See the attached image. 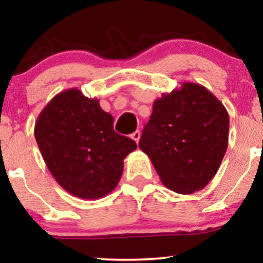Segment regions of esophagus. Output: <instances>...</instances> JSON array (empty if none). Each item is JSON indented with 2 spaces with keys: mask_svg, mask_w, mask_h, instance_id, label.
<instances>
[{
  "mask_svg": "<svg viewBox=\"0 0 263 263\" xmlns=\"http://www.w3.org/2000/svg\"><path fill=\"white\" fill-rule=\"evenodd\" d=\"M131 137H132V140L136 142V143H138V141H140V138H141V132L140 131H135L134 134L131 135Z\"/></svg>",
  "mask_w": 263,
  "mask_h": 263,
  "instance_id": "1",
  "label": "esophagus"
}]
</instances>
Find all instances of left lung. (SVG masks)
I'll return each mask as SVG.
<instances>
[{
    "instance_id": "left-lung-1",
    "label": "left lung",
    "mask_w": 263,
    "mask_h": 263,
    "mask_svg": "<svg viewBox=\"0 0 263 263\" xmlns=\"http://www.w3.org/2000/svg\"><path fill=\"white\" fill-rule=\"evenodd\" d=\"M229 123L216 96L200 84L184 81L153 102L138 146L168 189L192 194L218 172L228 149Z\"/></svg>"
}]
</instances>
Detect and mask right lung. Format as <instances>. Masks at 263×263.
<instances>
[{
  "label": "right lung",
  "mask_w": 263,
  "mask_h": 263,
  "mask_svg": "<svg viewBox=\"0 0 263 263\" xmlns=\"http://www.w3.org/2000/svg\"><path fill=\"white\" fill-rule=\"evenodd\" d=\"M35 141L57 183L81 199H99L116 188L123 159L137 144L114 129V117L78 89L59 92L39 114Z\"/></svg>",
  "instance_id": "right-lung-1"
}]
</instances>
